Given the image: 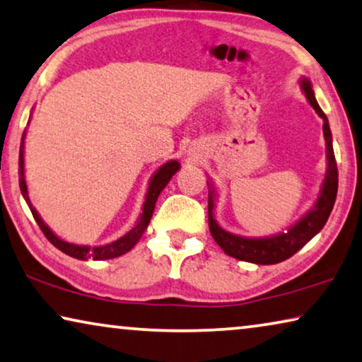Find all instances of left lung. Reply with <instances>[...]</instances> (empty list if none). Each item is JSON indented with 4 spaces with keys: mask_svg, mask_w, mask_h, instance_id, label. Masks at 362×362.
<instances>
[{
    "mask_svg": "<svg viewBox=\"0 0 362 362\" xmlns=\"http://www.w3.org/2000/svg\"><path fill=\"white\" fill-rule=\"evenodd\" d=\"M302 89L309 99L310 105L314 110L323 118V136L327 141V158H328V170L325 182H323L322 193L319 199H317L315 206L302 218L298 224L293 226L288 233L269 237V239H245V237H239L234 234L226 233L221 229L218 223L213 218V197L209 195L208 199V224L209 233H211L213 239L216 240L224 253L237 258L242 262L258 263V265H273V263H279L286 260V258L293 257L296 252L300 250L312 237H314L319 230L325 226L328 216H330L333 204L337 199L338 192V167L335 153H333L332 144V132L330 125H328L327 115L317 104L314 90H312V84L309 79H302Z\"/></svg>",
    "mask_w": 362,
    "mask_h": 362,
    "instance_id": "8db88e82",
    "label": "left lung"
}]
</instances>
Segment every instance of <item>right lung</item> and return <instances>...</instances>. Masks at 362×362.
Wrapping results in <instances>:
<instances>
[{
    "label": "right lung",
    "mask_w": 362,
    "mask_h": 362,
    "mask_svg": "<svg viewBox=\"0 0 362 362\" xmlns=\"http://www.w3.org/2000/svg\"><path fill=\"white\" fill-rule=\"evenodd\" d=\"M24 136H25V134H23V143H21V149H19V167H21L19 187H21V193H23V197L25 198L27 204H29L32 216H34L37 224H39V228L42 229L43 235H45L47 239L50 240L58 250H62L63 253H66V255L73 257V258H78V260H88V258H93V260H109V258L120 257V255H123V253H127L128 250H132L133 247L136 245V242L141 239L143 233L148 228L151 216H153V211H154L156 202H158L159 193L164 190V187L167 185V183H169V180L172 179V175H174L175 172L180 169V164L177 163V160H170V163L164 164L158 172H156L153 179H151V183H149L146 202H144L141 218H139L136 226H134V228L129 230V233H127L125 235L120 237V239H117L115 242H112V244H107V245H100V247L74 245V244H68V242L58 239V237L47 228V224L39 218V214H37L35 209L32 208V204L29 202V195H27L25 180H24Z\"/></svg>",
    "instance_id": "right-lung-1"
}]
</instances>
